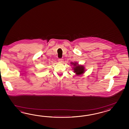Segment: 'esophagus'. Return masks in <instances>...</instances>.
<instances>
[{
  "label": "esophagus",
  "instance_id": "34e87169",
  "mask_svg": "<svg viewBox=\"0 0 129 129\" xmlns=\"http://www.w3.org/2000/svg\"><path fill=\"white\" fill-rule=\"evenodd\" d=\"M58 61L59 63H63V59H58Z\"/></svg>",
  "mask_w": 129,
  "mask_h": 129
}]
</instances>
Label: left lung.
Segmentation results:
<instances>
[{"label": "left lung", "instance_id": "8db88e82", "mask_svg": "<svg viewBox=\"0 0 129 129\" xmlns=\"http://www.w3.org/2000/svg\"><path fill=\"white\" fill-rule=\"evenodd\" d=\"M71 64L73 65L74 72L77 75H80L85 72V67L83 66L78 65V63L77 62H72Z\"/></svg>", "mask_w": 129, "mask_h": 129}]
</instances>
